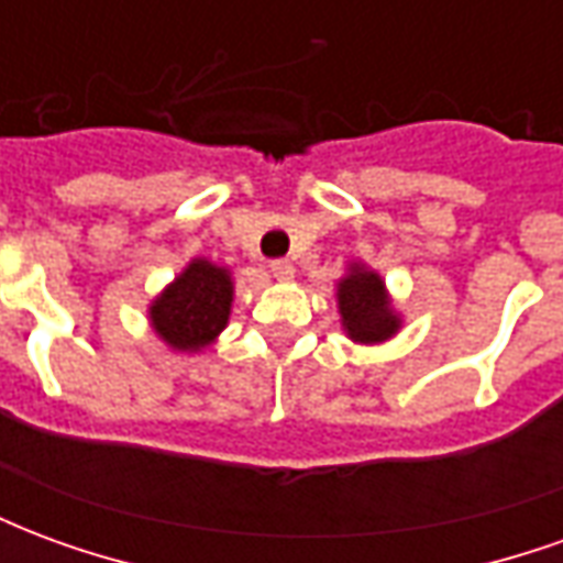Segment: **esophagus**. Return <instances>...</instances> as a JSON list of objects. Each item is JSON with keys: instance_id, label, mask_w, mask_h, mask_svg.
I'll use <instances>...</instances> for the list:
<instances>
[{"instance_id": "esophagus-1", "label": "esophagus", "mask_w": 563, "mask_h": 563, "mask_svg": "<svg viewBox=\"0 0 563 563\" xmlns=\"http://www.w3.org/2000/svg\"><path fill=\"white\" fill-rule=\"evenodd\" d=\"M271 277L274 280H292L295 277V268H292V262H286V258H277V262H271Z\"/></svg>"}]
</instances>
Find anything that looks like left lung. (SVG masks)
Returning <instances> with one entry per match:
<instances>
[{"label": "left lung", "mask_w": 563, "mask_h": 563, "mask_svg": "<svg viewBox=\"0 0 563 563\" xmlns=\"http://www.w3.org/2000/svg\"><path fill=\"white\" fill-rule=\"evenodd\" d=\"M338 313H341L343 334L362 346H377L391 341L404 329V313L395 307L389 286L383 274L353 258L343 277L334 283Z\"/></svg>", "instance_id": "1"}]
</instances>
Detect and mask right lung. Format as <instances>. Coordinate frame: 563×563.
<instances>
[{
	"mask_svg": "<svg viewBox=\"0 0 563 563\" xmlns=\"http://www.w3.org/2000/svg\"><path fill=\"white\" fill-rule=\"evenodd\" d=\"M234 301V277L205 256L186 262L172 283L147 305V322L172 353L196 355L217 343Z\"/></svg>",
	"mask_w": 563,
	"mask_h": 563,
	"instance_id": "right-lung-1",
	"label": "right lung"
}]
</instances>
